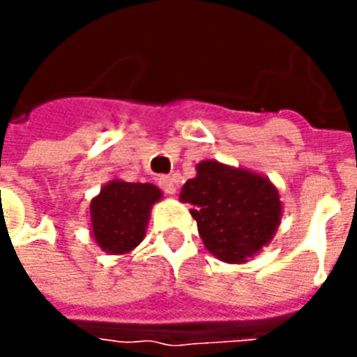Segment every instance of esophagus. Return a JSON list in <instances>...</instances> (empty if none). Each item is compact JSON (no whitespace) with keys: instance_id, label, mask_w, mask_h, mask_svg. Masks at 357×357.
<instances>
[{"instance_id":"34e87169","label":"esophagus","mask_w":357,"mask_h":357,"mask_svg":"<svg viewBox=\"0 0 357 357\" xmlns=\"http://www.w3.org/2000/svg\"><path fill=\"white\" fill-rule=\"evenodd\" d=\"M158 185H160V189H162L164 193H176V181H174V178H170V176H162V178L158 179Z\"/></svg>"}]
</instances>
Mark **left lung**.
<instances>
[{
  "mask_svg": "<svg viewBox=\"0 0 357 357\" xmlns=\"http://www.w3.org/2000/svg\"><path fill=\"white\" fill-rule=\"evenodd\" d=\"M197 176L181 187L179 201L189 202L199 235L210 255L225 264H245L273 241L283 216L277 187L248 168L202 160Z\"/></svg>",
  "mask_w": 357,
  "mask_h": 357,
  "instance_id": "obj_1",
  "label": "left lung"
}]
</instances>
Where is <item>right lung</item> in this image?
I'll return each mask as SVG.
<instances>
[{
    "label": "right lung",
    "mask_w": 357,
    "mask_h": 357,
    "mask_svg": "<svg viewBox=\"0 0 357 357\" xmlns=\"http://www.w3.org/2000/svg\"><path fill=\"white\" fill-rule=\"evenodd\" d=\"M162 201L153 183L112 179L101 187L89 204V233L102 252L128 255L145 239L151 208Z\"/></svg>",
    "instance_id": "add662e5"
}]
</instances>
